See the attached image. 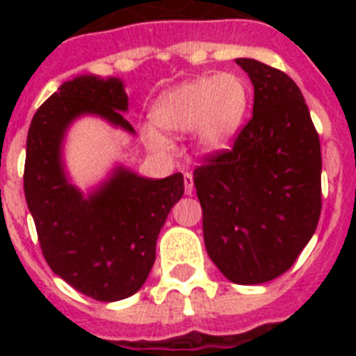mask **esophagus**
Wrapping results in <instances>:
<instances>
[{
	"mask_svg": "<svg viewBox=\"0 0 356 356\" xmlns=\"http://www.w3.org/2000/svg\"><path fill=\"white\" fill-rule=\"evenodd\" d=\"M184 192L186 195H190L194 192V177H192V173H184Z\"/></svg>",
	"mask_w": 356,
	"mask_h": 356,
	"instance_id": "1",
	"label": "esophagus"
}]
</instances>
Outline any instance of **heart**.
I'll return each instance as SVG.
<instances>
[{"label": "heart", "mask_w": 356, "mask_h": 356, "mask_svg": "<svg viewBox=\"0 0 356 356\" xmlns=\"http://www.w3.org/2000/svg\"><path fill=\"white\" fill-rule=\"evenodd\" d=\"M248 107L249 83L242 75H201L162 92L153 103L151 120L168 134H184L194 129L197 147L218 153L233 145ZM145 138L155 147L166 144L155 127L145 129Z\"/></svg>", "instance_id": "b5f03b06"}]
</instances>
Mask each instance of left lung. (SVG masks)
Masks as SVG:
<instances>
[{
  "mask_svg": "<svg viewBox=\"0 0 356 356\" xmlns=\"http://www.w3.org/2000/svg\"><path fill=\"white\" fill-rule=\"evenodd\" d=\"M253 83V118L231 151L194 172L207 253L236 284L290 268L321 212L320 136L299 86L284 72L236 58Z\"/></svg>",
  "mask_w": 356,
  "mask_h": 356,
  "instance_id": "8db88e82",
  "label": "left lung"
}]
</instances>
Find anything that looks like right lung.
Wrapping results in <instances>:
<instances>
[{
  "label": "right lung",
  "mask_w": 356,
  "mask_h": 356,
  "mask_svg": "<svg viewBox=\"0 0 356 356\" xmlns=\"http://www.w3.org/2000/svg\"><path fill=\"white\" fill-rule=\"evenodd\" d=\"M129 97L118 77L77 75L58 86L31 122L24 190L42 253L60 279L97 301H120L142 288L155 262L156 238L184 179L142 177L123 164L88 192L64 164V140L83 116L134 134L123 118Z\"/></svg>",
  "instance_id": "right-lung-1"
}]
</instances>
